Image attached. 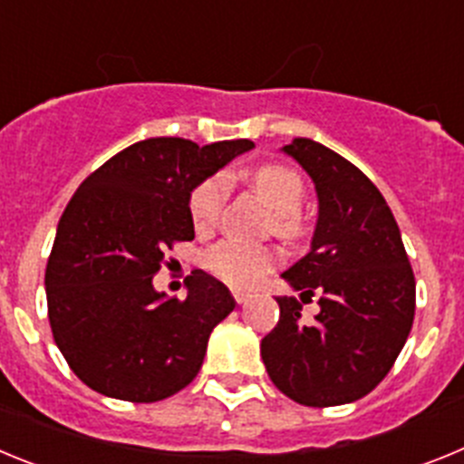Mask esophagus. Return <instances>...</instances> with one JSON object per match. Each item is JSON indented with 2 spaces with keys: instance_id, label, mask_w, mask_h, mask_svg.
<instances>
[{
  "instance_id": "34e87169",
  "label": "esophagus",
  "mask_w": 464,
  "mask_h": 464,
  "mask_svg": "<svg viewBox=\"0 0 464 464\" xmlns=\"http://www.w3.org/2000/svg\"><path fill=\"white\" fill-rule=\"evenodd\" d=\"M232 297H235L237 304H246V299L251 297V295L244 293V290H232Z\"/></svg>"
}]
</instances>
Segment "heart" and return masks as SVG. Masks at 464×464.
<instances>
[{
  "label": "heart",
  "mask_w": 464,
  "mask_h": 464,
  "mask_svg": "<svg viewBox=\"0 0 464 464\" xmlns=\"http://www.w3.org/2000/svg\"><path fill=\"white\" fill-rule=\"evenodd\" d=\"M251 186L274 208V229L281 237L295 239L302 232L299 208L304 202V181L295 169L285 165H262L251 174ZM227 202V179L211 176L192 190L190 218L197 229H208L220 220ZM278 253L272 246L244 244V241H220L208 248L204 265L213 276L235 285L251 288L262 281L269 269L276 267Z\"/></svg>",
  "instance_id": "b5f03b06"
}]
</instances>
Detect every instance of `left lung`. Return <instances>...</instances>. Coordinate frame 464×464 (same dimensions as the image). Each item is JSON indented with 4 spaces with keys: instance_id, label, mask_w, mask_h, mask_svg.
<instances>
[{
    "instance_id": "1",
    "label": "left lung",
    "mask_w": 464,
    "mask_h": 464,
    "mask_svg": "<svg viewBox=\"0 0 464 464\" xmlns=\"http://www.w3.org/2000/svg\"><path fill=\"white\" fill-rule=\"evenodd\" d=\"M283 153L318 192L311 251L283 278L302 302L318 293L321 314L304 325L297 299L276 297L281 315L260 355L283 395L337 407L374 391L395 364L413 325L416 278L391 207L358 167L302 137Z\"/></svg>"
}]
</instances>
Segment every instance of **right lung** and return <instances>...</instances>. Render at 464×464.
Wrapping results in <instances>:
<instances>
[{"label":"right lung","mask_w":464,"mask_h":464,"mask_svg":"<svg viewBox=\"0 0 464 464\" xmlns=\"http://www.w3.org/2000/svg\"><path fill=\"white\" fill-rule=\"evenodd\" d=\"M253 141L132 143L79 186L46 265L48 321L72 372L125 401H160L197 376L213 327L235 309L223 283L195 269L188 297L153 276L176 241L195 239L190 192Z\"/></svg>","instance_id":"obj_1"}]
</instances>
